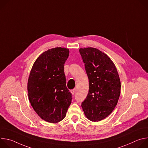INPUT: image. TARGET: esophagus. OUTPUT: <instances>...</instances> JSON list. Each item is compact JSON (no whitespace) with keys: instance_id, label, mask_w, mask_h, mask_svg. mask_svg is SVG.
<instances>
[{"instance_id":"esophagus-1","label":"esophagus","mask_w":148,"mask_h":148,"mask_svg":"<svg viewBox=\"0 0 148 148\" xmlns=\"http://www.w3.org/2000/svg\"><path fill=\"white\" fill-rule=\"evenodd\" d=\"M75 90H71V91H70V92L71 93V94H72V95H74V93H75Z\"/></svg>"}]
</instances>
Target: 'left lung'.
<instances>
[{
  "label": "left lung",
  "instance_id": "left-lung-1",
  "mask_svg": "<svg viewBox=\"0 0 148 148\" xmlns=\"http://www.w3.org/2000/svg\"><path fill=\"white\" fill-rule=\"evenodd\" d=\"M89 79V91L81 107L86 118L98 122L110 115L118 103L121 85L117 69L107 54L94 47L79 49Z\"/></svg>",
  "mask_w": 148,
  "mask_h": 148
}]
</instances>
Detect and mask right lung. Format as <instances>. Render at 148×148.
<instances>
[{"label": "right lung", "instance_id": "right-lung-1", "mask_svg": "<svg viewBox=\"0 0 148 148\" xmlns=\"http://www.w3.org/2000/svg\"><path fill=\"white\" fill-rule=\"evenodd\" d=\"M69 49L56 47L43 52L32 66L27 82L29 101L44 121L58 123L66 117L71 103L64 72Z\"/></svg>", "mask_w": 148, "mask_h": 148}]
</instances>
